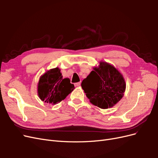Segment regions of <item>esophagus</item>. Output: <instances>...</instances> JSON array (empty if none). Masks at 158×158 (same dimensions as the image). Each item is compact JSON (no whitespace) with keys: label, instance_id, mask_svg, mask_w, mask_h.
Segmentation results:
<instances>
[{"label":"esophagus","instance_id":"esophagus-1","mask_svg":"<svg viewBox=\"0 0 158 158\" xmlns=\"http://www.w3.org/2000/svg\"><path fill=\"white\" fill-rule=\"evenodd\" d=\"M80 85H81V82H77V83H75V84H74L75 87H78V86H80Z\"/></svg>","mask_w":158,"mask_h":158}]
</instances>
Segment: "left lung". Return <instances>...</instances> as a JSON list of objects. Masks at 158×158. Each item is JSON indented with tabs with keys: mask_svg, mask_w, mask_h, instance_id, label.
<instances>
[{
	"mask_svg": "<svg viewBox=\"0 0 158 158\" xmlns=\"http://www.w3.org/2000/svg\"><path fill=\"white\" fill-rule=\"evenodd\" d=\"M83 80L82 88L91 103L101 109L113 107L120 101L126 89L123 74L107 62H99Z\"/></svg>",
	"mask_w": 158,
	"mask_h": 158,
	"instance_id": "obj_1",
	"label": "left lung"
}]
</instances>
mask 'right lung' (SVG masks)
<instances>
[{"instance_id":"obj_1","label":"right lung","mask_w":158,"mask_h":158,"mask_svg":"<svg viewBox=\"0 0 158 158\" xmlns=\"http://www.w3.org/2000/svg\"><path fill=\"white\" fill-rule=\"evenodd\" d=\"M74 89L69 78H63L58 68L47 70L40 78L37 94L41 101L55 105L66 98Z\"/></svg>"}]
</instances>
